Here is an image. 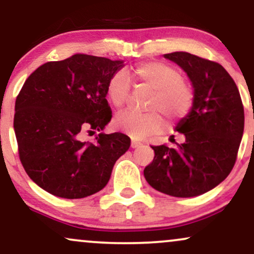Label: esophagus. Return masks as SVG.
<instances>
[{
    "mask_svg": "<svg viewBox=\"0 0 254 254\" xmlns=\"http://www.w3.org/2000/svg\"><path fill=\"white\" fill-rule=\"evenodd\" d=\"M141 145H142L141 142H137V141H135V139H132V141H131V148H133V149H135V148H139Z\"/></svg>",
    "mask_w": 254,
    "mask_h": 254,
    "instance_id": "1",
    "label": "esophagus"
}]
</instances>
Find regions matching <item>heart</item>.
Returning <instances> with one entry per match:
<instances>
[{"label": "heart", "mask_w": 254, "mask_h": 254, "mask_svg": "<svg viewBox=\"0 0 254 254\" xmlns=\"http://www.w3.org/2000/svg\"><path fill=\"white\" fill-rule=\"evenodd\" d=\"M133 76L148 86L153 94L148 103L147 113L122 111L113 119L115 127L135 139H141L159 132L164 127L165 115L170 121H178L190 112L193 104V90L183 80L182 72L164 62H144L133 68ZM131 93V81L123 70L116 71L110 77L106 94L115 107H122Z\"/></svg>", "instance_id": "1"}]
</instances>
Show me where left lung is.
I'll list each match as a JSON object with an SVG mask.
<instances>
[{
    "instance_id": "1",
    "label": "left lung",
    "mask_w": 254,
    "mask_h": 254,
    "mask_svg": "<svg viewBox=\"0 0 254 254\" xmlns=\"http://www.w3.org/2000/svg\"><path fill=\"white\" fill-rule=\"evenodd\" d=\"M190 78L193 104L176 131L184 141L153 148L144 178L155 190L173 197H196L222 183L237 160L244 133V106L234 80L221 64L189 52L164 55Z\"/></svg>"
}]
</instances>
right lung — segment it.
Here are the masks:
<instances>
[{
	"mask_svg": "<svg viewBox=\"0 0 254 254\" xmlns=\"http://www.w3.org/2000/svg\"><path fill=\"white\" fill-rule=\"evenodd\" d=\"M124 61L75 54L40 65L15 101L14 131L28 177L54 196L77 199L109 183L116 161L130 147L121 132H101L112 118L106 100L110 77ZM100 130L94 142L86 132Z\"/></svg>",
	"mask_w": 254,
	"mask_h": 254,
	"instance_id": "add662e5",
	"label": "right lung"
}]
</instances>
